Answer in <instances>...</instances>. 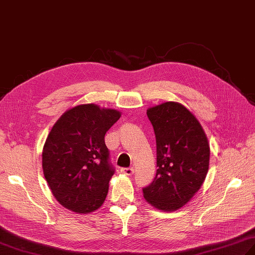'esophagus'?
I'll list each match as a JSON object with an SVG mask.
<instances>
[{
  "label": "esophagus",
  "mask_w": 255,
  "mask_h": 255,
  "mask_svg": "<svg viewBox=\"0 0 255 255\" xmlns=\"http://www.w3.org/2000/svg\"><path fill=\"white\" fill-rule=\"evenodd\" d=\"M121 172L123 173V174L129 176V175H132L133 169L132 167H123V169H121Z\"/></svg>",
  "instance_id": "34e87169"
}]
</instances>
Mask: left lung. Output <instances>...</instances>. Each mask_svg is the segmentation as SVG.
Segmentation results:
<instances>
[{
    "instance_id": "left-lung-1",
    "label": "left lung",
    "mask_w": 255,
    "mask_h": 255,
    "mask_svg": "<svg viewBox=\"0 0 255 255\" xmlns=\"http://www.w3.org/2000/svg\"><path fill=\"white\" fill-rule=\"evenodd\" d=\"M156 141V174L143 197L154 208L174 211L198 192L207 175L210 148L202 125L177 102L150 107Z\"/></svg>"
}]
</instances>
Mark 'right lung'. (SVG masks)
Segmentation results:
<instances>
[{"instance_id":"obj_1","label":"right lung","mask_w":255,"mask_h":255,"mask_svg":"<svg viewBox=\"0 0 255 255\" xmlns=\"http://www.w3.org/2000/svg\"><path fill=\"white\" fill-rule=\"evenodd\" d=\"M121 116L112 108L81 104L64 112L52 126L42 149V171L64 208L90 214L104 203L114 175L104 138Z\"/></svg>"}]
</instances>
